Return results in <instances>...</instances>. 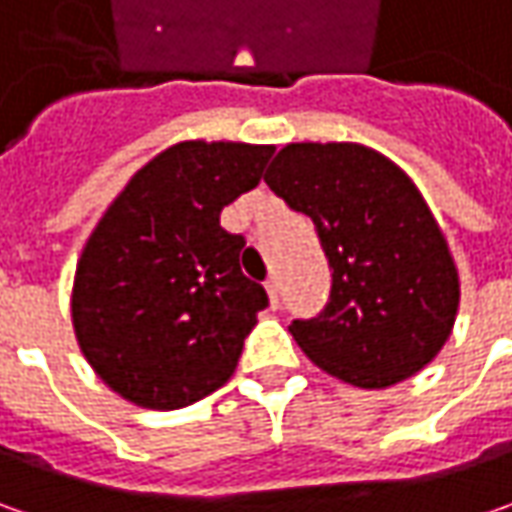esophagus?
Listing matches in <instances>:
<instances>
[{"label":"esophagus","mask_w":512,"mask_h":512,"mask_svg":"<svg viewBox=\"0 0 512 512\" xmlns=\"http://www.w3.org/2000/svg\"><path fill=\"white\" fill-rule=\"evenodd\" d=\"M267 296H270V305L279 307V299H282V285H279V279L273 276V279H267Z\"/></svg>","instance_id":"1"}]
</instances>
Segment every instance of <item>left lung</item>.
<instances>
[{
    "instance_id": "8db88e82",
    "label": "left lung",
    "mask_w": 512,
    "mask_h": 512,
    "mask_svg": "<svg viewBox=\"0 0 512 512\" xmlns=\"http://www.w3.org/2000/svg\"><path fill=\"white\" fill-rule=\"evenodd\" d=\"M265 182L313 219L330 265L322 313L290 322L310 362L370 390L419 373L453 330L459 273L416 185L347 142L287 145Z\"/></svg>"
}]
</instances>
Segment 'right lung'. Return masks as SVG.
<instances>
[{
  "label": "right lung",
  "mask_w": 512,
  "mask_h": 512,
  "mask_svg": "<svg viewBox=\"0 0 512 512\" xmlns=\"http://www.w3.org/2000/svg\"><path fill=\"white\" fill-rule=\"evenodd\" d=\"M273 148L182 142L139 170L96 225L73 285L90 367L128 402L176 410L233 376L265 287L239 267L222 207L262 182Z\"/></svg>",
  "instance_id": "right-lung-1"
}]
</instances>
